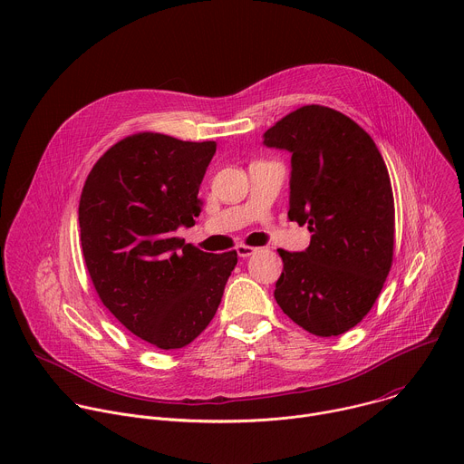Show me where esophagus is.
<instances>
[{
	"label": "esophagus",
	"instance_id": "1",
	"mask_svg": "<svg viewBox=\"0 0 464 464\" xmlns=\"http://www.w3.org/2000/svg\"><path fill=\"white\" fill-rule=\"evenodd\" d=\"M255 251H256V249H255V247H251V246H244V244L237 246V253H238V256H242V258L251 256Z\"/></svg>",
	"mask_w": 464,
	"mask_h": 464
}]
</instances>
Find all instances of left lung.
I'll return each mask as SVG.
<instances>
[{
  "label": "left lung",
  "instance_id": "obj_1",
  "mask_svg": "<svg viewBox=\"0 0 464 464\" xmlns=\"http://www.w3.org/2000/svg\"><path fill=\"white\" fill-rule=\"evenodd\" d=\"M290 160L288 218L308 224L310 246L279 249L276 301L315 336H340L374 304L392 262L394 202L374 141L347 115L303 106L264 131Z\"/></svg>",
  "mask_w": 464,
  "mask_h": 464
}]
</instances>
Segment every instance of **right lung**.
Returning <instances> with one entry per match:
<instances>
[{"label": "right lung", "mask_w": 464, "mask_h": 464, "mask_svg": "<svg viewBox=\"0 0 464 464\" xmlns=\"http://www.w3.org/2000/svg\"><path fill=\"white\" fill-rule=\"evenodd\" d=\"M217 152L138 134L92 169L79 204L81 244L104 306L131 334L158 349H181L211 323L237 251L198 249L176 237L202 213L198 190Z\"/></svg>", "instance_id": "obj_1"}]
</instances>
